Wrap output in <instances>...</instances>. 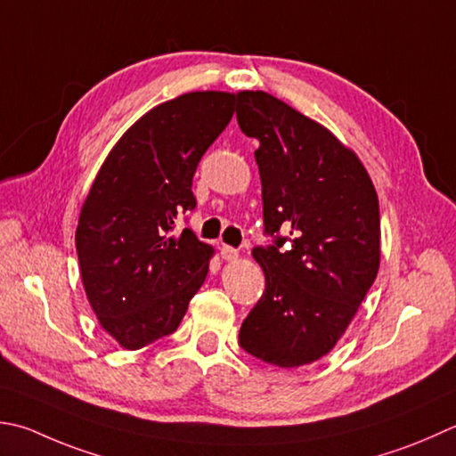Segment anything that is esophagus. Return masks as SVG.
I'll return each mask as SVG.
<instances>
[{"label": "esophagus", "mask_w": 456, "mask_h": 456, "mask_svg": "<svg viewBox=\"0 0 456 456\" xmlns=\"http://www.w3.org/2000/svg\"><path fill=\"white\" fill-rule=\"evenodd\" d=\"M221 256L225 258V261H235V258L239 256V253H237V248L229 247V245H223L221 247Z\"/></svg>", "instance_id": "1"}]
</instances>
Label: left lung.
<instances>
[{"instance_id":"8db88e82","label":"left lung","mask_w":456,"mask_h":456,"mask_svg":"<svg viewBox=\"0 0 456 456\" xmlns=\"http://www.w3.org/2000/svg\"><path fill=\"white\" fill-rule=\"evenodd\" d=\"M237 122L258 140L265 235L273 237L253 248L266 284L239 346L276 368H300L332 350L376 281L378 193L352 150L273 94L239 93Z\"/></svg>"}]
</instances>
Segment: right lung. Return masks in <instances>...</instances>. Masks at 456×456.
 Masks as SVG:
<instances>
[{
  "label": "right lung",
  "mask_w": 456,
  "mask_h": 456,
  "mask_svg": "<svg viewBox=\"0 0 456 456\" xmlns=\"http://www.w3.org/2000/svg\"><path fill=\"white\" fill-rule=\"evenodd\" d=\"M235 112V94L187 93L158 104L116 142L75 235L86 298L101 326L140 350L180 326L213 248L175 221L195 209L193 174Z\"/></svg>",
  "instance_id": "right-lung-1"
}]
</instances>
